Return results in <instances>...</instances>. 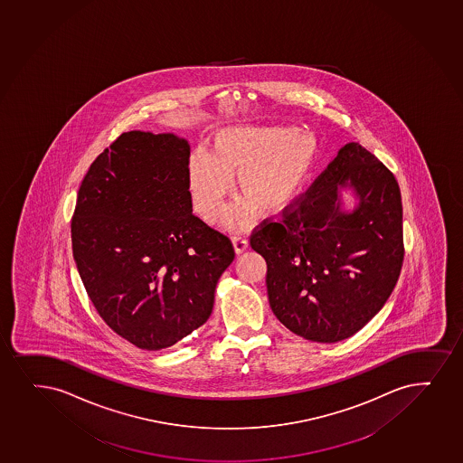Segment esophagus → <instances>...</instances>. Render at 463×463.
Instances as JSON below:
<instances>
[{"instance_id":"esophagus-1","label":"esophagus","mask_w":463,"mask_h":463,"mask_svg":"<svg viewBox=\"0 0 463 463\" xmlns=\"http://www.w3.org/2000/svg\"><path fill=\"white\" fill-rule=\"evenodd\" d=\"M232 245H234L235 252L240 254V252L248 250V240H246L245 235L234 234V237H232Z\"/></svg>"}]
</instances>
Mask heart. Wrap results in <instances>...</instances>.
<instances>
[{"mask_svg":"<svg viewBox=\"0 0 463 463\" xmlns=\"http://www.w3.org/2000/svg\"><path fill=\"white\" fill-rule=\"evenodd\" d=\"M319 158V144L296 127H234L218 131L209 152H195L187 164V187L196 213L215 222L237 175V203L228 223L241 226L254 209L263 217L282 213L300 195Z\"/></svg>","mask_w":463,"mask_h":463,"instance_id":"1","label":"heart"}]
</instances>
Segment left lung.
Segmentation results:
<instances>
[{"instance_id":"left-lung-1","label":"left lung","mask_w":463,"mask_h":463,"mask_svg":"<svg viewBox=\"0 0 463 463\" xmlns=\"http://www.w3.org/2000/svg\"><path fill=\"white\" fill-rule=\"evenodd\" d=\"M355 198L345 210L342 192ZM250 246L267 260L268 299L288 330L315 343L359 332L384 307L402 271V194L395 176L348 142L282 220Z\"/></svg>"}]
</instances>
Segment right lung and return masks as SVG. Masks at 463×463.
I'll return each mask as SVG.
<instances>
[{
    "mask_svg": "<svg viewBox=\"0 0 463 463\" xmlns=\"http://www.w3.org/2000/svg\"><path fill=\"white\" fill-rule=\"evenodd\" d=\"M189 156L174 133H122L77 194L72 256L85 289L107 326L144 350L202 326L234 260L231 240L192 213Z\"/></svg>",
    "mask_w": 463,
    "mask_h": 463,
    "instance_id": "add662e5",
    "label": "right lung"
}]
</instances>
